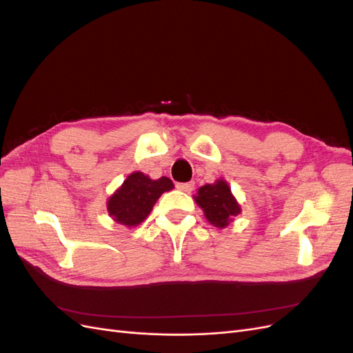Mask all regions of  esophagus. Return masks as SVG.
<instances>
[{
	"instance_id": "1",
	"label": "esophagus",
	"mask_w": 353,
	"mask_h": 353,
	"mask_svg": "<svg viewBox=\"0 0 353 353\" xmlns=\"http://www.w3.org/2000/svg\"><path fill=\"white\" fill-rule=\"evenodd\" d=\"M175 187H176L179 191H184V193H190V191L193 190L194 184H193V183H176Z\"/></svg>"
}]
</instances>
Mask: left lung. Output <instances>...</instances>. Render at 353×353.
Segmentation results:
<instances>
[{"instance_id": "1", "label": "left lung", "mask_w": 353, "mask_h": 353, "mask_svg": "<svg viewBox=\"0 0 353 353\" xmlns=\"http://www.w3.org/2000/svg\"><path fill=\"white\" fill-rule=\"evenodd\" d=\"M194 199L197 205L205 210L206 219L219 228L227 227L230 219L240 213V206L232 197L231 188L222 179L213 185L206 184L200 187Z\"/></svg>"}]
</instances>
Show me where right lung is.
<instances>
[{
    "label": "right lung",
    "mask_w": 353,
    "mask_h": 353,
    "mask_svg": "<svg viewBox=\"0 0 353 353\" xmlns=\"http://www.w3.org/2000/svg\"><path fill=\"white\" fill-rule=\"evenodd\" d=\"M172 188L174 183L166 176L153 181L143 172H134L110 197L108 210L116 222L138 225L152 212L157 199Z\"/></svg>",
    "instance_id": "1"
}]
</instances>
